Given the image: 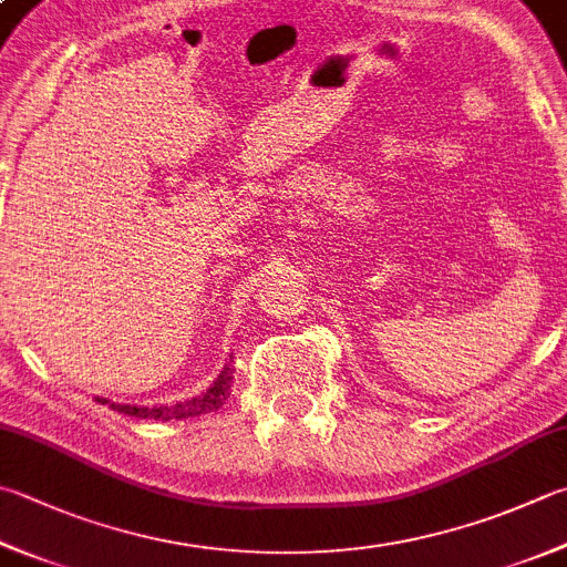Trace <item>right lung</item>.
I'll return each instance as SVG.
<instances>
[{
  "instance_id": "obj_1",
  "label": "right lung",
  "mask_w": 567,
  "mask_h": 567,
  "mask_svg": "<svg viewBox=\"0 0 567 567\" xmlns=\"http://www.w3.org/2000/svg\"><path fill=\"white\" fill-rule=\"evenodd\" d=\"M231 368L227 365L221 370V375L217 382L212 384L207 392L197 394L187 402H177V404H159V408H133V404H111L115 412L131 414V416H141V420H187V416H199L207 412H217L227 398L231 394ZM99 402H109V400H99Z\"/></svg>"
}]
</instances>
